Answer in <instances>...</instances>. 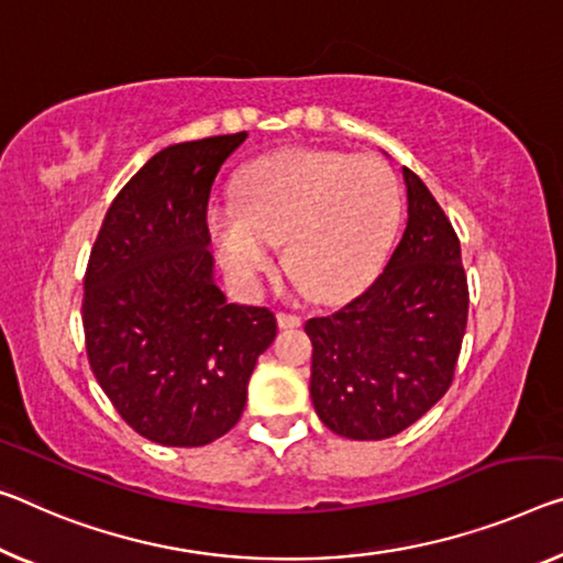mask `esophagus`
Wrapping results in <instances>:
<instances>
[{"label": "esophagus", "mask_w": 563, "mask_h": 563, "mask_svg": "<svg viewBox=\"0 0 563 563\" xmlns=\"http://www.w3.org/2000/svg\"><path fill=\"white\" fill-rule=\"evenodd\" d=\"M276 322H279L282 330H291V327L301 324V317L291 314V311H279V314H276Z\"/></svg>", "instance_id": "1"}]
</instances>
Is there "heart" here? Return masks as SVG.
Here are the masks:
<instances>
[{"label":"heart","mask_w":563,"mask_h":563,"mask_svg":"<svg viewBox=\"0 0 563 563\" xmlns=\"http://www.w3.org/2000/svg\"><path fill=\"white\" fill-rule=\"evenodd\" d=\"M400 211V186L385 161L291 148L244 168L236 206L209 209V233L233 279L254 284L284 241L294 284L309 299L336 301L375 279Z\"/></svg>","instance_id":"heart-1"}]
</instances>
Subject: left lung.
I'll list each match as a JSON object with an SVG mask.
<instances>
[{
  "label": "left lung",
  "mask_w": 563,
  "mask_h": 563,
  "mask_svg": "<svg viewBox=\"0 0 563 563\" xmlns=\"http://www.w3.org/2000/svg\"><path fill=\"white\" fill-rule=\"evenodd\" d=\"M408 227L369 287L332 314L307 319L309 393L319 420L350 440L393 438L448 393L465 324L461 241L410 168Z\"/></svg>",
  "instance_id": "8db88e82"
}]
</instances>
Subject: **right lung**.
Listing matches in <instances>:
<instances>
[{
    "label": "right lung",
    "instance_id": "1",
    "mask_svg": "<svg viewBox=\"0 0 563 563\" xmlns=\"http://www.w3.org/2000/svg\"><path fill=\"white\" fill-rule=\"evenodd\" d=\"M246 133L168 145L120 188L85 269V350L128 426L168 448L236 426L276 336L266 307L229 305L206 246L211 186Z\"/></svg>",
    "mask_w": 563,
    "mask_h": 563
}]
</instances>
